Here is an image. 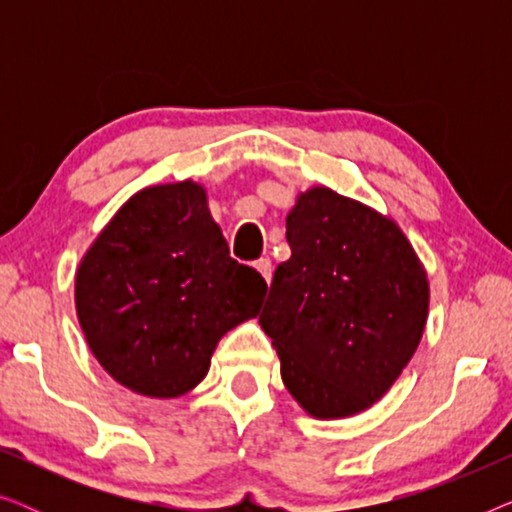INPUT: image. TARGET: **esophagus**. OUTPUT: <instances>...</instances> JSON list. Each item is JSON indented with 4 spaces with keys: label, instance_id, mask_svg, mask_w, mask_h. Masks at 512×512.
Wrapping results in <instances>:
<instances>
[{
    "label": "esophagus",
    "instance_id": "obj_1",
    "mask_svg": "<svg viewBox=\"0 0 512 512\" xmlns=\"http://www.w3.org/2000/svg\"><path fill=\"white\" fill-rule=\"evenodd\" d=\"M254 268L261 272L265 282H270V279H272V261H270V258H258V261L254 263Z\"/></svg>",
    "mask_w": 512,
    "mask_h": 512
}]
</instances>
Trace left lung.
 Segmentation results:
<instances>
[{
  "label": "left lung",
  "mask_w": 512,
  "mask_h": 512,
  "mask_svg": "<svg viewBox=\"0 0 512 512\" xmlns=\"http://www.w3.org/2000/svg\"><path fill=\"white\" fill-rule=\"evenodd\" d=\"M279 263L258 324L282 380L307 415H359L387 394L422 340L429 279L398 223L314 186L286 216Z\"/></svg>",
  "instance_id": "8db88e82"
}]
</instances>
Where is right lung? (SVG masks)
<instances>
[{
  "mask_svg": "<svg viewBox=\"0 0 512 512\" xmlns=\"http://www.w3.org/2000/svg\"><path fill=\"white\" fill-rule=\"evenodd\" d=\"M268 291L195 181L149 186L118 209L76 270V314L100 366L135 394L177 398L205 380L230 328Z\"/></svg>",
  "mask_w": 512,
  "mask_h": 512,
  "instance_id": "add662e5",
  "label": "right lung"
}]
</instances>
